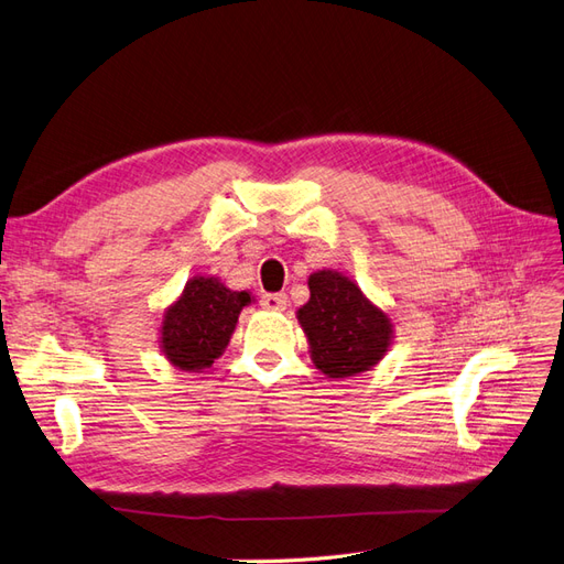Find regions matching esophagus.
<instances>
[{
    "label": "esophagus",
    "mask_w": 564,
    "mask_h": 564,
    "mask_svg": "<svg viewBox=\"0 0 564 564\" xmlns=\"http://www.w3.org/2000/svg\"><path fill=\"white\" fill-rule=\"evenodd\" d=\"M261 305H263L265 311L280 313V311L286 308V296H284V294H263V296H261Z\"/></svg>",
    "instance_id": "esophagus-1"
}]
</instances>
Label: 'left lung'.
I'll return each mask as SVG.
<instances>
[{"label": "left lung", "mask_w": 564, "mask_h": 564, "mask_svg": "<svg viewBox=\"0 0 564 564\" xmlns=\"http://www.w3.org/2000/svg\"><path fill=\"white\" fill-rule=\"evenodd\" d=\"M311 299L296 317L308 336L311 360L329 379H348L379 365L392 344V322L362 289L336 270L308 278Z\"/></svg>", "instance_id": "1"}]
</instances>
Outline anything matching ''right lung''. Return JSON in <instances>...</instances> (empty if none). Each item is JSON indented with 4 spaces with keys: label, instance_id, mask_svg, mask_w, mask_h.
I'll use <instances>...</instances> for the list:
<instances>
[{
    "label": "right lung",
    "instance_id": "right-lung-1",
    "mask_svg": "<svg viewBox=\"0 0 564 564\" xmlns=\"http://www.w3.org/2000/svg\"><path fill=\"white\" fill-rule=\"evenodd\" d=\"M253 296L232 292L218 278H193L164 311L160 348L176 369L202 371L224 355L237 317Z\"/></svg>",
    "mask_w": 564,
    "mask_h": 564
}]
</instances>
